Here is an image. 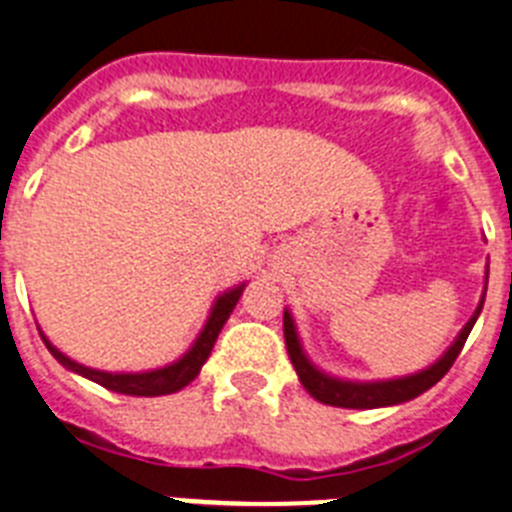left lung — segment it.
I'll return each instance as SVG.
<instances>
[{"instance_id":"8db88e82","label":"left lung","mask_w":512,"mask_h":512,"mask_svg":"<svg viewBox=\"0 0 512 512\" xmlns=\"http://www.w3.org/2000/svg\"><path fill=\"white\" fill-rule=\"evenodd\" d=\"M484 298H487V287H484V293H481V301L479 306H476L474 316L468 319L466 327L460 329L458 337L453 340V345H450L432 366H426V369L416 371V374H408V377L377 379V382H353V379L332 377V374L319 369V366L306 356V350H303L301 345V337H298V327H295L293 314L285 308V322L282 324H285L287 356L293 361L295 374H298V379H301V384L306 387L308 395L324 405H337V408H384V405L408 403V400L418 398V395L429 390V387H434V384L450 371V366H453L458 353L463 350V345H466L476 319H479L481 308H484Z\"/></svg>"}]
</instances>
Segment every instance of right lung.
Listing matches in <instances>:
<instances>
[{"label":"right lung","instance_id":"obj_1","mask_svg":"<svg viewBox=\"0 0 512 512\" xmlns=\"http://www.w3.org/2000/svg\"><path fill=\"white\" fill-rule=\"evenodd\" d=\"M246 290V282L243 285H235L230 290H225L222 295H217V301L211 306L209 319H206L204 329L198 332V337L193 340L188 350L177 361L167 363V366H159V369L151 371H101L91 369V366H83V363L67 358L59 348H54L49 337L41 332V340L49 348L54 358H57L67 371L80 374V377L91 379V382L101 384L112 392H120V395H133V398H156V395H172V392L183 390L185 384H190L198 377V371L209 358L214 342H217L219 332L225 327V322L230 319L232 308L238 306L240 295Z\"/></svg>","mask_w":512,"mask_h":512}]
</instances>
